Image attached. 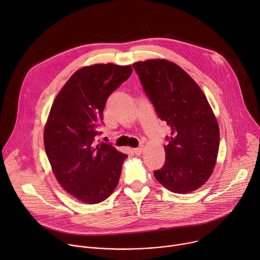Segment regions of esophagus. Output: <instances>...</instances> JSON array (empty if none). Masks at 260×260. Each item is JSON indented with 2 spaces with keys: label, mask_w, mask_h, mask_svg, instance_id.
Segmentation results:
<instances>
[{
  "label": "esophagus",
  "mask_w": 260,
  "mask_h": 260,
  "mask_svg": "<svg viewBox=\"0 0 260 260\" xmlns=\"http://www.w3.org/2000/svg\"><path fill=\"white\" fill-rule=\"evenodd\" d=\"M143 149H144L143 145H141V146H139V147H137V148H134L133 150H134V152H135L136 154H141V153H142Z\"/></svg>",
  "instance_id": "34e87169"
}]
</instances>
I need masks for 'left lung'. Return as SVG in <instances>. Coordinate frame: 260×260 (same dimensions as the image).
<instances>
[{"label":"left lung","mask_w":260,"mask_h":260,"mask_svg":"<svg viewBox=\"0 0 260 260\" xmlns=\"http://www.w3.org/2000/svg\"><path fill=\"white\" fill-rule=\"evenodd\" d=\"M133 66L157 116L171 129L166 161L154 177L173 193L196 191L212 174L220 144L219 124L205 94L171 61L150 59Z\"/></svg>","instance_id":"left-lung-1"}]
</instances>
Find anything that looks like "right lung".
<instances>
[{
	"mask_svg": "<svg viewBox=\"0 0 260 260\" xmlns=\"http://www.w3.org/2000/svg\"><path fill=\"white\" fill-rule=\"evenodd\" d=\"M133 73L131 65L85 66L69 78L52 105L43 142L64 190L87 204L106 200L119 181L126 154L94 142L110 94Z\"/></svg>",
	"mask_w": 260,
	"mask_h": 260,
	"instance_id": "right-lung-1",
	"label": "right lung"
}]
</instances>
